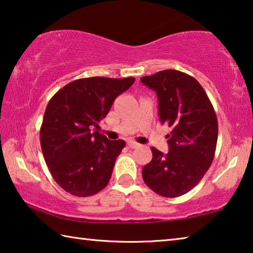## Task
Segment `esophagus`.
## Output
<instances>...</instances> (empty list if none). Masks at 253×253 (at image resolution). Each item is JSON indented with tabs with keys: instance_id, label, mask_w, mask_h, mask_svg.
<instances>
[{
	"instance_id": "1",
	"label": "esophagus",
	"mask_w": 253,
	"mask_h": 253,
	"mask_svg": "<svg viewBox=\"0 0 253 253\" xmlns=\"http://www.w3.org/2000/svg\"><path fill=\"white\" fill-rule=\"evenodd\" d=\"M127 146L132 149H135V148H139L140 144L135 141H127Z\"/></svg>"
}]
</instances>
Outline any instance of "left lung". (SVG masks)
Returning <instances> with one entry per match:
<instances>
[{
	"label": "left lung",
	"mask_w": 253,
	"mask_h": 253,
	"mask_svg": "<svg viewBox=\"0 0 253 253\" xmlns=\"http://www.w3.org/2000/svg\"><path fill=\"white\" fill-rule=\"evenodd\" d=\"M140 81L156 92L160 121L171 129L166 136L168 154L151 148L143 180L160 196H181L200 183L214 159L218 133L214 107L200 83L179 70H161Z\"/></svg>",
	"instance_id": "obj_1"
}]
</instances>
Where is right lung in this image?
<instances>
[{
  "mask_svg": "<svg viewBox=\"0 0 253 253\" xmlns=\"http://www.w3.org/2000/svg\"><path fill=\"white\" fill-rule=\"evenodd\" d=\"M133 77L81 78L49 101L40 127L41 150L56 183L66 192L87 197L110 181L123 140H109L93 126L104 119Z\"/></svg>",
  "mask_w": 253,
  "mask_h": 253,
  "instance_id": "1",
  "label": "right lung"
}]
</instances>
